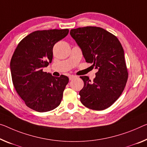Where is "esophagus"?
Wrapping results in <instances>:
<instances>
[{
  "instance_id": "obj_1",
  "label": "esophagus",
  "mask_w": 147,
  "mask_h": 147,
  "mask_svg": "<svg viewBox=\"0 0 147 147\" xmlns=\"http://www.w3.org/2000/svg\"><path fill=\"white\" fill-rule=\"evenodd\" d=\"M74 78H75V76H69V80H72Z\"/></svg>"
}]
</instances>
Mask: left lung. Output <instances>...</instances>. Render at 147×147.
<instances>
[{
  "instance_id": "8db88e82",
  "label": "left lung",
  "mask_w": 147,
  "mask_h": 147,
  "mask_svg": "<svg viewBox=\"0 0 147 147\" xmlns=\"http://www.w3.org/2000/svg\"><path fill=\"white\" fill-rule=\"evenodd\" d=\"M70 35L86 62L98 70L92 81L88 76L80 77L84 82L81 102L91 110L107 109L118 100L127 81L123 47L116 36L99 27L73 29Z\"/></svg>"
}]
</instances>
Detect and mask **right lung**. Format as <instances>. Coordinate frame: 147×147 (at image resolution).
<instances>
[{
  "label": "right lung",
  "mask_w": 147,
  "mask_h": 147,
  "mask_svg": "<svg viewBox=\"0 0 147 147\" xmlns=\"http://www.w3.org/2000/svg\"><path fill=\"white\" fill-rule=\"evenodd\" d=\"M68 33V29L35 31L19 42L13 54L10 61L13 85L31 109L45 112L60 105L69 78L53 76L42 69L52 62L54 45Z\"/></svg>",
  "instance_id": "1"
}]
</instances>
